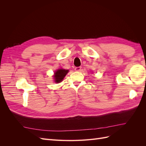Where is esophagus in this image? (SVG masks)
I'll return each instance as SVG.
<instances>
[{"mask_svg":"<svg viewBox=\"0 0 146 146\" xmlns=\"http://www.w3.org/2000/svg\"><path fill=\"white\" fill-rule=\"evenodd\" d=\"M82 69V67H80V66H79V67H76V68H75V70H76V71H80Z\"/></svg>","mask_w":146,"mask_h":146,"instance_id":"1","label":"esophagus"}]
</instances>
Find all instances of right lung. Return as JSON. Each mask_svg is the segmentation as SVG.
<instances>
[{
	"instance_id": "obj_1",
	"label": "right lung",
	"mask_w": 146,
	"mask_h": 146,
	"mask_svg": "<svg viewBox=\"0 0 146 146\" xmlns=\"http://www.w3.org/2000/svg\"><path fill=\"white\" fill-rule=\"evenodd\" d=\"M69 70L66 69H58L57 70L55 73L54 78H55V82L56 83H60L63 80L64 77L66 76V75L68 74Z\"/></svg>"
}]
</instances>
